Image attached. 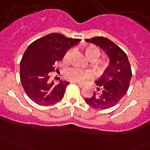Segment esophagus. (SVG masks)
<instances>
[{
  "label": "esophagus",
  "mask_w": 150,
  "mask_h": 150,
  "mask_svg": "<svg viewBox=\"0 0 150 150\" xmlns=\"http://www.w3.org/2000/svg\"><path fill=\"white\" fill-rule=\"evenodd\" d=\"M78 86H79L81 88H84L85 86H86V85L83 84V83H78Z\"/></svg>",
  "instance_id": "34e87169"
}]
</instances>
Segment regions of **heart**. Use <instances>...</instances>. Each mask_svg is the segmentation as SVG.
Instances as JSON below:
<instances>
[{
	"instance_id": "heart-1",
	"label": "heart",
	"mask_w": 150,
	"mask_h": 150,
	"mask_svg": "<svg viewBox=\"0 0 150 150\" xmlns=\"http://www.w3.org/2000/svg\"><path fill=\"white\" fill-rule=\"evenodd\" d=\"M69 52L67 54V56ZM85 54L89 60H95L99 58L100 55L99 50L95 46H90L85 48ZM66 76L69 80L75 82L83 83L87 80L93 78V74L91 71L82 70L78 68H69L66 71Z\"/></svg>"
}]
</instances>
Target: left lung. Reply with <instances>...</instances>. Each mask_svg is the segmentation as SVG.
<instances>
[{
	"label": "left lung",
	"instance_id": "left-lung-1",
	"mask_svg": "<svg viewBox=\"0 0 150 150\" xmlns=\"http://www.w3.org/2000/svg\"><path fill=\"white\" fill-rule=\"evenodd\" d=\"M85 40L100 47L110 60L102 76L95 82L97 91L85 101L95 109L111 108L125 96L129 87L132 72L128 57L120 47L106 38L99 36Z\"/></svg>",
	"mask_w": 150,
	"mask_h": 150
}]
</instances>
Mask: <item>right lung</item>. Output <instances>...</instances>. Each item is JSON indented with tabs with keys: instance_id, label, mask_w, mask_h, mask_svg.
<instances>
[{
	"instance_id": "1",
	"label": "right lung",
	"mask_w": 150,
	"mask_h": 150,
	"mask_svg": "<svg viewBox=\"0 0 150 150\" xmlns=\"http://www.w3.org/2000/svg\"><path fill=\"white\" fill-rule=\"evenodd\" d=\"M80 41V39L68 38L54 33L35 40L28 47L20 62V80L25 93L33 102L48 106L62 99L69 82L51 81L50 73L67 51Z\"/></svg>"
}]
</instances>
